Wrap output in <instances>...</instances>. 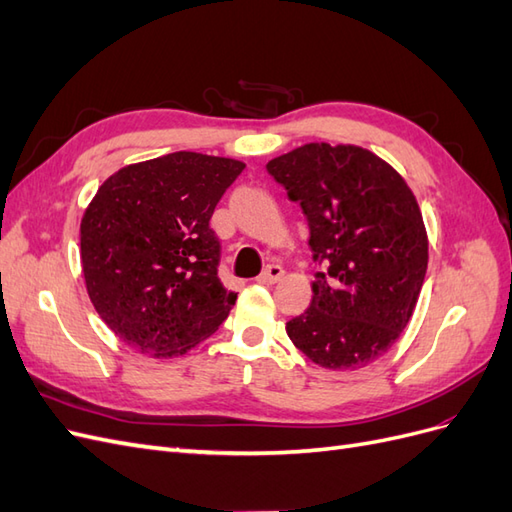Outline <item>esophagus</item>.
Here are the masks:
<instances>
[{"label": "esophagus", "mask_w": 512, "mask_h": 512, "mask_svg": "<svg viewBox=\"0 0 512 512\" xmlns=\"http://www.w3.org/2000/svg\"><path fill=\"white\" fill-rule=\"evenodd\" d=\"M282 277H284V269L280 265H269L258 275V282L260 284H275V282H280Z\"/></svg>", "instance_id": "esophagus-1"}]
</instances>
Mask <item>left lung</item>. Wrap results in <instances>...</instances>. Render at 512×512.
Masks as SVG:
<instances>
[{"instance_id": "8db88e82", "label": "left lung", "mask_w": 512, "mask_h": 512, "mask_svg": "<svg viewBox=\"0 0 512 512\" xmlns=\"http://www.w3.org/2000/svg\"><path fill=\"white\" fill-rule=\"evenodd\" d=\"M301 205L314 262L312 305L286 324L309 361L361 369L406 329L425 280L421 207L397 170L359 145L307 143L267 164Z\"/></svg>"}]
</instances>
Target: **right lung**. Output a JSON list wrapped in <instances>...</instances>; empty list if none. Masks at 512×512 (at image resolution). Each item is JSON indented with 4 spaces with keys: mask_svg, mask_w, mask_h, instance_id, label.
Wrapping results in <instances>:
<instances>
[{
    "mask_svg": "<svg viewBox=\"0 0 512 512\" xmlns=\"http://www.w3.org/2000/svg\"><path fill=\"white\" fill-rule=\"evenodd\" d=\"M243 162L196 151L119 168L81 220V265L96 312L156 359L181 356L220 329L237 292L218 277L209 220Z\"/></svg>",
    "mask_w": 512,
    "mask_h": 512,
    "instance_id": "add662e5",
    "label": "right lung"
}]
</instances>
